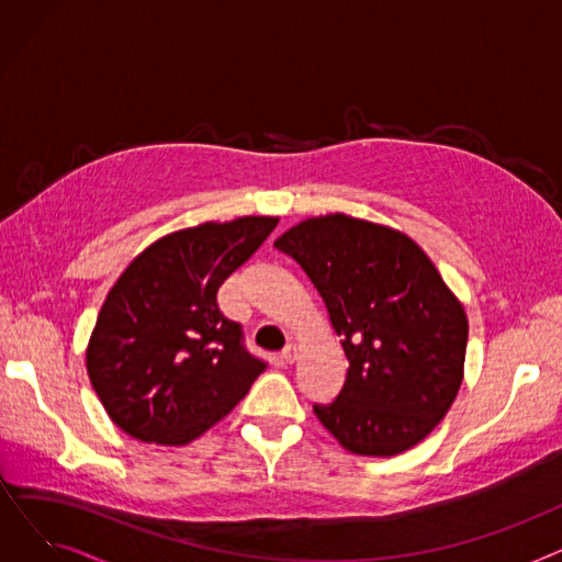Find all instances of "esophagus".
<instances>
[{
	"label": "esophagus",
	"mask_w": 562,
	"mask_h": 562,
	"mask_svg": "<svg viewBox=\"0 0 562 562\" xmlns=\"http://www.w3.org/2000/svg\"><path fill=\"white\" fill-rule=\"evenodd\" d=\"M299 352H301V348L296 346V344H289L284 350H282V360L286 362V364H293L299 360Z\"/></svg>",
	"instance_id": "1"
}]
</instances>
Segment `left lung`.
Returning a JSON list of instances; mask_svg holds the SVG:
<instances>
[{"instance_id":"8db88e82","label":"left lung","mask_w":562,"mask_h":562,"mask_svg":"<svg viewBox=\"0 0 562 562\" xmlns=\"http://www.w3.org/2000/svg\"><path fill=\"white\" fill-rule=\"evenodd\" d=\"M276 248L312 280L348 358L337 401L314 405L318 422L356 456L419 445L460 392L469 335L432 259L405 232L341 212L301 221Z\"/></svg>"}]
</instances>
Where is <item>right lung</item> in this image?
Masks as SVG:
<instances>
[{"instance_id": "obj_1", "label": "right lung", "mask_w": 562, "mask_h": 562, "mask_svg": "<svg viewBox=\"0 0 562 562\" xmlns=\"http://www.w3.org/2000/svg\"><path fill=\"white\" fill-rule=\"evenodd\" d=\"M278 216L206 221L170 232L115 280L86 346L109 419L140 441L184 447L239 403L263 362L225 318L221 284L266 241Z\"/></svg>"}]
</instances>
